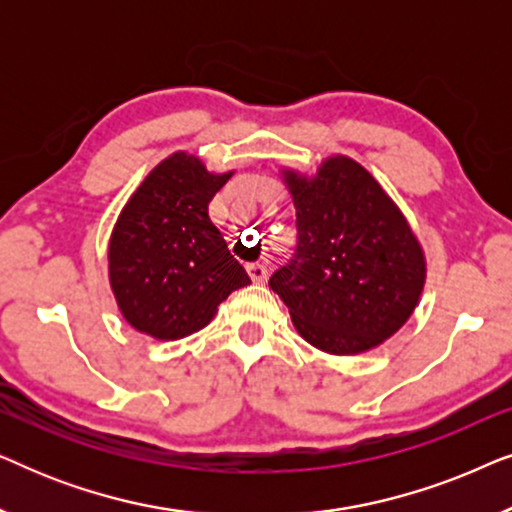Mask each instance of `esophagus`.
I'll list each match as a JSON object with an SVG mask.
<instances>
[{"instance_id":"obj_1","label":"esophagus","mask_w":512,"mask_h":512,"mask_svg":"<svg viewBox=\"0 0 512 512\" xmlns=\"http://www.w3.org/2000/svg\"><path fill=\"white\" fill-rule=\"evenodd\" d=\"M247 270H249V277L254 279V282H265V279H268V265L249 263Z\"/></svg>"}]
</instances>
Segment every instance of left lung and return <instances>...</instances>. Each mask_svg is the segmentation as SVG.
Listing matches in <instances>:
<instances>
[{
    "instance_id": "8db88e82",
    "label": "left lung",
    "mask_w": 512,
    "mask_h": 512,
    "mask_svg": "<svg viewBox=\"0 0 512 512\" xmlns=\"http://www.w3.org/2000/svg\"><path fill=\"white\" fill-rule=\"evenodd\" d=\"M298 242L270 289L298 333L331 354H359L391 338L415 310L424 254L408 221L359 163L328 158L317 177L286 172Z\"/></svg>"
}]
</instances>
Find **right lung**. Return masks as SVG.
Wrapping results in <instances>:
<instances>
[{"label": "right lung", "mask_w": 512, "mask_h": 512, "mask_svg": "<svg viewBox=\"0 0 512 512\" xmlns=\"http://www.w3.org/2000/svg\"><path fill=\"white\" fill-rule=\"evenodd\" d=\"M228 174H209L174 153L123 207L109 244V279L130 326L158 340L186 338L214 319L235 289L251 284L230 256L207 207Z\"/></svg>", "instance_id": "add662e5"}]
</instances>
